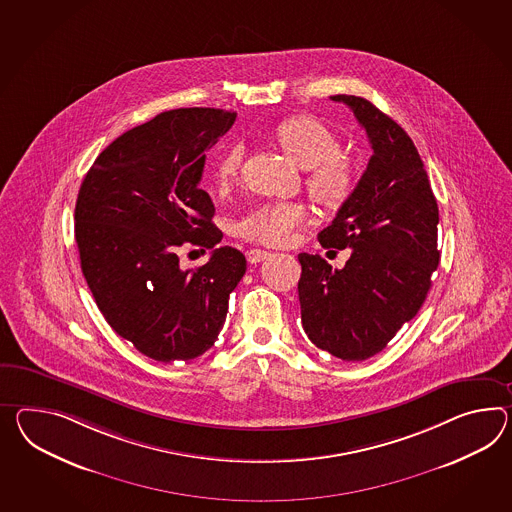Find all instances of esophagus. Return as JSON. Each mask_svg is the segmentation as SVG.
I'll use <instances>...</instances> for the list:
<instances>
[{"label":"esophagus","mask_w":512,"mask_h":512,"mask_svg":"<svg viewBox=\"0 0 512 512\" xmlns=\"http://www.w3.org/2000/svg\"><path fill=\"white\" fill-rule=\"evenodd\" d=\"M246 257H248V262H251V264H257V262L266 261V259L270 257V253H268V251L253 248V250H248Z\"/></svg>","instance_id":"34e87169"}]
</instances>
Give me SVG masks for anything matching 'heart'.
Returning <instances> with one entry per match:
<instances>
[{
  "instance_id": "b5f03b06",
  "label": "heart",
  "mask_w": 512,
  "mask_h": 512,
  "mask_svg": "<svg viewBox=\"0 0 512 512\" xmlns=\"http://www.w3.org/2000/svg\"><path fill=\"white\" fill-rule=\"evenodd\" d=\"M277 144L307 170L305 185L312 198L325 207L348 200L355 187V172L340 155L337 135L312 116H294L275 127ZM244 163V146L233 144L214 164V183L229 190L237 183ZM307 207L301 201H266L244 212L237 222L238 237L266 246H283L305 224Z\"/></svg>"
}]
</instances>
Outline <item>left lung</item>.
Segmentation results:
<instances>
[{"label": "left lung", "instance_id": "8db88e82", "mask_svg": "<svg viewBox=\"0 0 512 512\" xmlns=\"http://www.w3.org/2000/svg\"><path fill=\"white\" fill-rule=\"evenodd\" d=\"M374 155L318 240L351 250L342 270L300 253L301 324L316 348L366 361L420 311L440 261L438 205L411 137L374 103L338 94Z\"/></svg>", "mask_w": 512, "mask_h": 512}]
</instances>
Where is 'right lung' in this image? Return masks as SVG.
Wrapping results in <instances>:
<instances>
[{
    "mask_svg": "<svg viewBox=\"0 0 512 512\" xmlns=\"http://www.w3.org/2000/svg\"><path fill=\"white\" fill-rule=\"evenodd\" d=\"M237 113L209 107L157 114L116 138L88 170L75 203L81 270L107 324L153 361H190L214 346L246 257L216 248L205 153ZM212 249L185 271L178 248Z\"/></svg>",
    "mask_w": 512,
    "mask_h": 512,
    "instance_id": "obj_1",
    "label": "right lung"
}]
</instances>
